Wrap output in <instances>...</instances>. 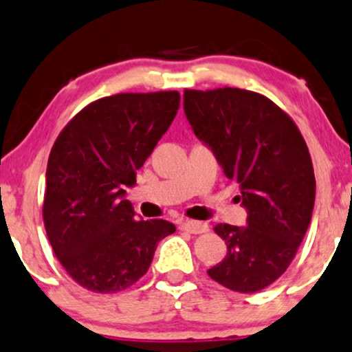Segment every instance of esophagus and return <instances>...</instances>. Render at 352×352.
Listing matches in <instances>:
<instances>
[{"label":"esophagus","instance_id":"1","mask_svg":"<svg viewBox=\"0 0 352 352\" xmlns=\"http://www.w3.org/2000/svg\"><path fill=\"white\" fill-rule=\"evenodd\" d=\"M181 228L184 232L194 233V235H201V233L209 232V225L204 222H196V220H186V222L181 223Z\"/></svg>","mask_w":352,"mask_h":352}]
</instances>
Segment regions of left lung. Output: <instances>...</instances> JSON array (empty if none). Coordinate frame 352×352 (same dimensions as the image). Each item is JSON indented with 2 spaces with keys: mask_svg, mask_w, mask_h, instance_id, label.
Here are the masks:
<instances>
[{
  "mask_svg": "<svg viewBox=\"0 0 352 352\" xmlns=\"http://www.w3.org/2000/svg\"><path fill=\"white\" fill-rule=\"evenodd\" d=\"M194 133L241 188L246 227L215 225L227 256L207 271L241 294L266 289L284 274L305 236L315 204V173L300 130L276 102L240 88L184 89Z\"/></svg>",
  "mask_w": 352,
  "mask_h": 352,
  "instance_id": "8db88e82",
  "label": "left lung"
}]
</instances>
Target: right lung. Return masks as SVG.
Listing matches in <instances>:
<instances>
[{"label":"right lung","instance_id":"1","mask_svg":"<svg viewBox=\"0 0 352 352\" xmlns=\"http://www.w3.org/2000/svg\"><path fill=\"white\" fill-rule=\"evenodd\" d=\"M177 91L119 93L89 102L52 146L42 217L67 274L91 292L116 294L146 274L166 220H135L124 186L143 166L177 109Z\"/></svg>","mask_w":352,"mask_h":352}]
</instances>
